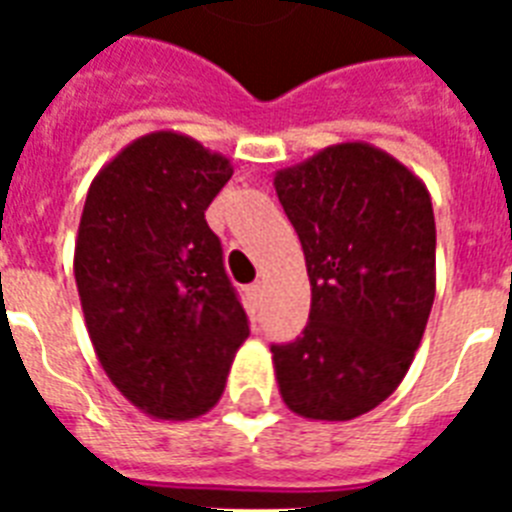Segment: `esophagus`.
<instances>
[{
    "mask_svg": "<svg viewBox=\"0 0 512 512\" xmlns=\"http://www.w3.org/2000/svg\"><path fill=\"white\" fill-rule=\"evenodd\" d=\"M247 295H249V300H252V305L260 303V300H263V284H260V281H255V284L247 289Z\"/></svg>",
    "mask_w": 512,
    "mask_h": 512,
    "instance_id": "obj_1",
    "label": "esophagus"
}]
</instances>
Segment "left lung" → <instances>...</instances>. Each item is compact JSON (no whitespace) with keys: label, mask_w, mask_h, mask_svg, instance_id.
<instances>
[{"label":"left lung","mask_w":512,"mask_h":512,"mask_svg":"<svg viewBox=\"0 0 512 512\" xmlns=\"http://www.w3.org/2000/svg\"><path fill=\"white\" fill-rule=\"evenodd\" d=\"M303 244L311 316L273 345L284 404L305 420L372 412L409 372L436 297V217L420 177L369 143H337L273 175Z\"/></svg>","instance_id":"1"}]
</instances>
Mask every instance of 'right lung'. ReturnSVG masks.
<instances>
[{"label": "right lung", "instance_id": "1", "mask_svg": "<svg viewBox=\"0 0 512 512\" xmlns=\"http://www.w3.org/2000/svg\"><path fill=\"white\" fill-rule=\"evenodd\" d=\"M231 159L183 132L132 140L95 175L74 249L84 324L103 372L154 420L220 401L247 313L204 220Z\"/></svg>", "mask_w": 512, "mask_h": 512}]
</instances>
